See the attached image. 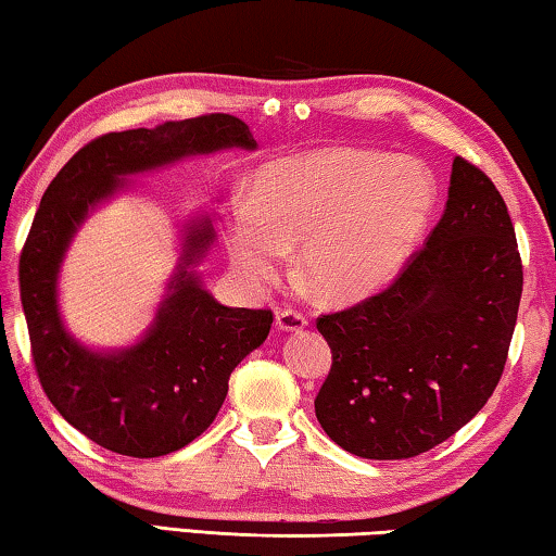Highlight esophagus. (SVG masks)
I'll list each match as a JSON object with an SVG mask.
<instances>
[{
  "instance_id": "34e87169",
  "label": "esophagus",
  "mask_w": 556,
  "mask_h": 556,
  "mask_svg": "<svg viewBox=\"0 0 556 556\" xmlns=\"http://www.w3.org/2000/svg\"><path fill=\"white\" fill-rule=\"evenodd\" d=\"M276 327L278 332H303L307 327V319L300 313H295V309H278Z\"/></svg>"
}]
</instances>
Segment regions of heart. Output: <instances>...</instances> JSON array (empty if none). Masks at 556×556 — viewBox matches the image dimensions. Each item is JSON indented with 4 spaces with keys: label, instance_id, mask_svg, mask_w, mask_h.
<instances>
[{
    "label": "heart",
    "instance_id": "b5f03b06",
    "mask_svg": "<svg viewBox=\"0 0 556 556\" xmlns=\"http://www.w3.org/2000/svg\"><path fill=\"white\" fill-rule=\"evenodd\" d=\"M437 204L425 163L332 146L261 165L249 200L222 219L224 247L243 278L268 283L300 243L298 268L325 303L349 305L393 283Z\"/></svg>",
    "mask_w": 556,
    "mask_h": 556
}]
</instances>
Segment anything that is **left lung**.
<instances>
[{
    "mask_svg": "<svg viewBox=\"0 0 556 556\" xmlns=\"http://www.w3.org/2000/svg\"><path fill=\"white\" fill-rule=\"evenodd\" d=\"M522 295L508 207L476 165L452 161L446 210L395 283L317 319L332 371L323 430L362 459H410L450 440L501 381Z\"/></svg>",
    "mask_w": 556,
    "mask_h": 556,
    "instance_id": "1",
    "label": "left lung"
}]
</instances>
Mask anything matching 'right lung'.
I'll return each mask as SVG.
<instances>
[{"label":"right lung","instance_id":"1","mask_svg":"<svg viewBox=\"0 0 556 556\" xmlns=\"http://www.w3.org/2000/svg\"><path fill=\"white\" fill-rule=\"evenodd\" d=\"M256 151L237 116L210 114L106 134L77 151L43 192L18 261L34 364L48 401L104 450L153 459L182 450L217 417L229 376L270 332V309L227 307L202 283L214 247L207 214L178 224V261L153 323L134 344L77 339L61 315V270L87 217L134 188L136 175L194 155Z\"/></svg>","mask_w":556,"mask_h":556}]
</instances>
